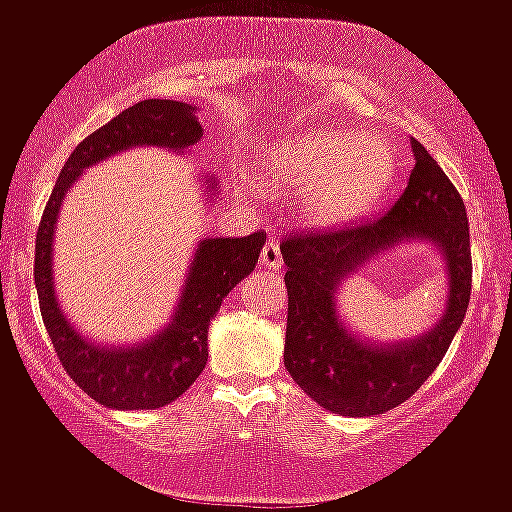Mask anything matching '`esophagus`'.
<instances>
[{"label": "esophagus", "mask_w": 512, "mask_h": 512, "mask_svg": "<svg viewBox=\"0 0 512 512\" xmlns=\"http://www.w3.org/2000/svg\"><path fill=\"white\" fill-rule=\"evenodd\" d=\"M260 265H265L267 270H280L283 267V255H280V245L275 240H267L265 247L260 252Z\"/></svg>", "instance_id": "esophagus-1"}]
</instances>
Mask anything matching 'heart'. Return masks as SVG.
<instances>
[{"label":"heart","mask_w":512,"mask_h":512,"mask_svg":"<svg viewBox=\"0 0 512 512\" xmlns=\"http://www.w3.org/2000/svg\"><path fill=\"white\" fill-rule=\"evenodd\" d=\"M381 138L346 131H308L270 151L272 176L303 186L300 207L315 222H341L379 199L391 176Z\"/></svg>","instance_id":"b5f03b06"}]
</instances>
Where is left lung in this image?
<instances>
[{
	"mask_svg": "<svg viewBox=\"0 0 512 512\" xmlns=\"http://www.w3.org/2000/svg\"><path fill=\"white\" fill-rule=\"evenodd\" d=\"M407 189L381 217L285 237L288 328L285 366L295 384L328 412L371 417L399 407L432 376L470 305L472 252L465 204L427 148L414 138ZM414 236L440 247L451 272L443 321L409 344L358 342L335 315V285L394 241Z\"/></svg>",
	"mask_w": 512,
	"mask_h": 512,
	"instance_id": "obj_1",
	"label": "left lung"
}]
</instances>
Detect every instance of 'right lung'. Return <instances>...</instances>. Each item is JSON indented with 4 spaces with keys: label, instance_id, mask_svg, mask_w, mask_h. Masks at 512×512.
I'll use <instances>...</instances> for the list:
<instances>
[{
    "label": "right lung",
    "instance_id": "obj_1",
    "mask_svg": "<svg viewBox=\"0 0 512 512\" xmlns=\"http://www.w3.org/2000/svg\"><path fill=\"white\" fill-rule=\"evenodd\" d=\"M202 138L194 108L179 100L148 98L118 113L75 146L62 166L35 240V285L47 336L62 369L98 404L111 409H159L179 399L207 366V333L229 290L257 265L265 234L202 240L189 267L174 321L141 346L98 348L68 323L52 288V229L62 197L80 171L131 146H194ZM214 189V184H212Z\"/></svg>",
    "mask_w": 512,
    "mask_h": 512
}]
</instances>
